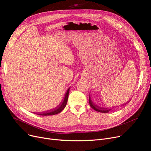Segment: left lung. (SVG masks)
<instances>
[{"label":"left lung","mask_w":151,"mask_h":151,"mask_svg":"<svg viewBox=\"0 0 151 151\" xmlns=\"http://www.w3.org/2000/svg\"><path fill=\"white\" fill-rule=\"evenodd\" d=\"M89 102L90 106L92 107V109H93L96 111H97V112H102V113H107V112H110L111 110H112L109 108H104V107H101L96 106V105L95 104H94V102L91 99L90 96H89Z\"/></svg>","instance_id":"1"}]
</instances>
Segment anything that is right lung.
I'll return each instance as SVG.
<instances>
[{
    "label": "right lung",
    "instance_id": "add662e5",
    "mask_svg": "<svg viewBox=\"0 0 151 151\" xmlns=\"http://www.w3.org/2000/svg\"><path fill=\"white\" fill-rule=\"evenodd\" d=\"M69 91H70V88L68 89L66 94H65L64 99L63 101V102L59 105V106H57L56 108L49 110V111H45L44 112H39V113H36L37 115H54L55 114H57L58 113H60V112L64 109V108L65 107L67 103V101H68V94H69Z\"/></svg>",
    "mask_w": 151,
    "mask_h": 151
}]
</instances>
